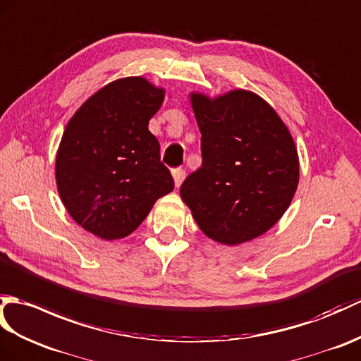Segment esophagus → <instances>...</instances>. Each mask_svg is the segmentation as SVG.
Masks as SVG:
<instances>
[{"label": "esophagus", "mask_w": 361, "mask_h": 361, "mask_svg": "<svg viewBox=\"0 0 361 361\" xmlns=\"http://www.w3.org/2000/svg\"><path fill=\"white\" fill-rule=\"evenodd\" d=\"M172 177H173V183H175V186H180V184L183 183V180H184V177H186V172H184V169H173V172H172Z\"/></svg>", "instance_id": "obj_1"}]
</instances>
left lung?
<instances>
[{
    "mask_svg": "<svg viewBox=\"0 0 361 361\" xmlns=\"http://www.w3.org/2000/svg\"><path fill=\"white\" fill-rule=\"evenodd\" d=\"M203 163L180 195L204 235L235 246L269 231L298 186L300 164L288 126L262 97L231 90L190 94Z\"/></svg>",
    "mask_w": 361,
    "mask_h": 361,
    "instance_id": "8db88e82",
    "label": "left lung"
}]
</instances>
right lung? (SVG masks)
<instances>
[{
    "label": "right lung",
    "instance_id": "add662e5",
    "mask_svg": "<svg viewBox=\"0 0 361 361\" xmlns=\"http://www.w3.org/2000/svg\"><path fill=\"white\" fill-rule=\"evenodd\" d=\"M164 89L142 77L109 82L67 123L55 160L58 194L72 219L103 240L128 237L173 190L149 132Z\"/></svg>",
    "mask_w": 361,
    "mask_h": 361
}]
</instances>
